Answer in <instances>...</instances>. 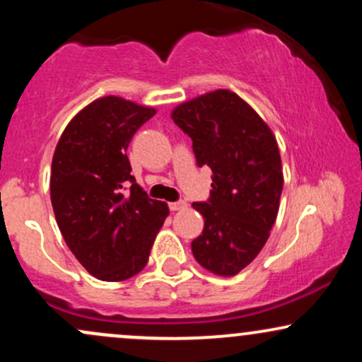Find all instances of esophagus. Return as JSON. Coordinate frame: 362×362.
I'll return each instance as SVG.
<instances>
[{"mask_svg":"<svg viewBox=\"0 0 362 362\" xmlns=\"http://www.w3.org/2000/svg\"><path fill=\"white\" fill-rule=\"evenodd\" d=\"M168 207L172 211H180V209H185L187 207V202L185 201H175V202H170Z\"/></svg>","mask_w":362,"mask_h":362,"instance_id":"esophagus-1","label":"esophagus"}]
</instances>
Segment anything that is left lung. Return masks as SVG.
<instances>
[{"instance_id": "left-lung-1", "label": "left lung", "mask_w": 362, "mask_h": 362, "mask_svg": "<svg viewBox=\"0 0 362 362\" xmlns=\"http://www.w3.org/2000/svg\"><path fill=\"white\" fill-rule=\"evenodd\" d=\"M173 122L192 139L197 167L213 172V190L192 207L204 218L192 242L195 260L218 276H235L267 242L284 185L277 141L255 110L230 90L182 103Z\"/></svg>"}]
</instances>
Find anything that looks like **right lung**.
I'll return each instance as SVG.
<instances>
[{"mask_svg": "<svg viewBox=\"0 0 362 362\" xmlns=\"http://www.w3.org/2000/svg\"><path fill=\"white\" fill-rule=\"evenodd\" d=\"M156 114L103 97L74 115L52 158L51 202L62 238L83 267L117 282L146 267L168 206L149 199L126 155L136 131Z\"/></svg>", "mask_w": 362, "mask_h": 362, "instance_id": "1", "label": "right lung"}]
</instances>
